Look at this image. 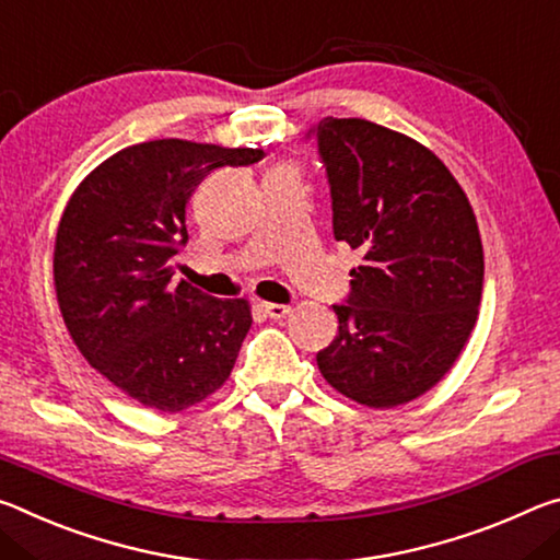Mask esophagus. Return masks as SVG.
Wrapping results in <instances>:
<instances>
[{
	"mask_svg": "<svg viewBox=\"0 0 560 560\" xmlns=\"http://www.w3.org/2000/svg\"><path fill=\"white\" fill-rule=\"evenodd\" d=\"M260 310L270 319H282L290 315V307L288 305H278V302H260Z\"/></svg>",
	"mask_w": 560,
	"mask_h": 560,
	"instance_id": "esophagus-1",
	"label": "esophagus"
}]
</instances>
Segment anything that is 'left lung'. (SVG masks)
Here are the masks:
<instances>
[{
    "label": "left lung",
    "mask_w": 560,
    "mask_h": 560,
    "mask_svg": "<svg viewBox=\"0 0 560 560\" xmlns=\"http://www.w3.org/2000/svg\"><path fill=\"white\" fill-rule=\"evenodd\" d=\"M305 139L325 166L335 241L364 253L317 366L360 405H405L444 377L479 313L483 250L469 198L432 151L364 118L327 116Z\"/></svg>",
    "instance_id": "left-lung-1"
}]
</instances>
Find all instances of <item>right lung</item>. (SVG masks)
Listing matches in <instances>:
<instances>
[{
	"mask_svg": "<svg viewBox=\"0 0 560 560\" xmlns=\"http://www.w3.org/2000/svg\"><path fill=\"white\" fill-rule=\"evenodd\" d=\"M260 159V149L178 139L128 145L63 210L54 247L63 323L89 364L143 407L180 411L231 377L253 325L247 302L210 298L173 275L198 183Z\"/></svg>",
	"mask_w": 560,
	"mask_h": 560,
	"instance_id": "obj_1",
	"label": "right lung"
}]
</instances>
